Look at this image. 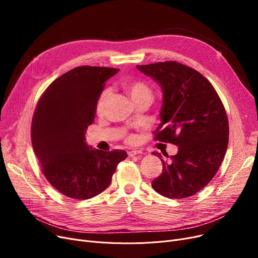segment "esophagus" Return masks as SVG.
Masks as SVG:
<instances>
[{
    "mask_svg": "<svg viewBox=\"0 0 258 258\" xmlns=\"http://www.w3.org/2000/svg\"><path fill=\"white\" fill-rule=\"evenodd\" d=\"M139 154H141V152L140 151H130V152H127V155L130 156V157H135L136 155H139Z\"/></svg>",
    "mask_w": 258,
    "mask_h": 258,
    "instance_id": "esophagus-1",
    "label": "esophagus"
}]
</instances>
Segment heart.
Segmentation results:
<instances>
[{"label":"heart","mask_w":258,"mask_h":258,"mask_svg":"<svg viewBox=\"0 0 258 258\" xmlns=\"http://www.w3.org/2000/svg\"><path fill=\"white\" fill-rule=\"evenodd\" d=\"M124 89L126 90L127 94L130 95V97L132 98V100L136 103L138 101L141 100H152L153 98V90L152 88L148 86L145 81L137 79V80H131V81H125L124 83ZM111 97V91L108 89H105L102 91V93L100 94V96L97 100V104H96V108L97 112L101 113L104 107ZM126 141L128 143H133L135 141V137L133 135H128L126 137Z\"/></svg>","instance_id":"obj_1"}]
</instances>
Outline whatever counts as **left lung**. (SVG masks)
<instances>
[{
    "label": "left lung",
    "mask_w": 258,
    "mask_h": 258,
    "mask_svg": "<svg viewBox=\"0 0 258 258\" xmlns=\"http://www.w3.org/2000/svg\"><path fill=\"white\" fill-rule=\"evenodd\" d=\"M137 68L163 92L155 140L179 147L169 161L161 159L163 170L152 186L165 198L191 197L213 179L225 157L229 122L224 104L210 81L190 67L168 60Z\"/></svg>",
    "instance_id": "8db88e82"
}]
</instances>
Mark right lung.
Here are the masks:
<instances>
[{"label": "right lung", "mask_w": 258, "mask_h": 258, "mask_svg": "<svg viewBox=\"0 0 258 258\" xmlns=\"http://www.w3.org/2000/svg\"><path fill=\"white\" fill-rule=\"evenodd\" d=\"M119 69L80 66L56 78L40 96L32 117L31 142L42 172L63 196L88 200L112 182L127 154L91 150L85 134L94 121L105 81Z\"/></svg>", "instance_id": "add662e5"}]
</instances>
